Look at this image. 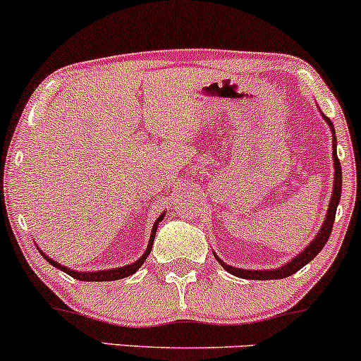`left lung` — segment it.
Wrapping results in <instances>:
<instances>
[{
  "instance_id": "left-lung-1",
  "label": "left lung",
  "mask_w": 361,
  "mask_h": 361,
  "mask_svg": "<svg viewBox=\"0 0 361 361\" xmlns=\"http://www.w3.org/2000/svg\"><path fill=\"white\" fill-rule=\"evenodd\" d=\"M324 117V115H322ZM327 126H329L331 132H333V164H334V185H333V197H331L329 202V209H327L326 219L322 222V227L319 229V233L316 238L312 239V243H309V246H305V250H302L299 255L295 256L293 259H290L287 264L280 268H273V270H244V268H234L231 264H226L224 261L215 255L219 263L222 264V268L226 271H229L231 275L239 276V279H246V280H280V279H287V276L293 275L295 271H299L302 267L312 261L316 256L319 255V251L324 247V244L329 239L331 231H333V224H334V217H336V209L339 204V198H341V164H339L338 154H336V132H334V126L329 118L324 117Z\"/></svg>"
}]
</instances>
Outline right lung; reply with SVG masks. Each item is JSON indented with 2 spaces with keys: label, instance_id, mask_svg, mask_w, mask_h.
<instances>
[{
  "label": "right lung",
  "instance_id": "obj_1",
  "mask_svg": "<svg viewBox=\"0 0 361 361\" xmlns=\"http://www.w3.org/2000/svg\"><path fill=\"white\" fill-rule=\"evenodd\" d=\"M163 217H164V212L161 214L159 217H157L154 227H152L151 238H149V244H147V247H146V252H144V255L140 256L137 261H134V263H132V264H127V267H122V268H111V270H100V271H76V270H71V268H68V267H62L61 263H57V261H54L52 258H49V256L45 255L42 250H39V251H40V255H42L44 258L52 264V267L59 268V270H62L64 273H68L69 276H73V279H76V280H80V281H111V280L126 279V276L134 275V273L137 271L140 267H142L144 261H146V258L149 256V252H151V250H152V243H154L157 224L163 221Z\"/></svg>",
  "mask_w": 361,
  "mask_h": 361
}]
</instances>
